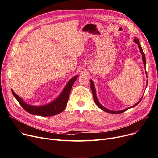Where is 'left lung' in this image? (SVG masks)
I'll return each mask as SVG.
<instances>
[{"label":"left lung","instance_id":"obj_1","mask_svg":"<svg viewBox=\"0 0 158 158\" xmlns=\"http://www.w3.org/2000/svg\"><path fill=\"white\" fill-rule=\"evenodd\" d=\"M134 41H135V42L136 44H137V45H138V48H139V51H140V52H141V54H142V60H143V62L144 65H145V64H146L145 56V54H144V52H143V49H142V47H141V45H140L139 41V40H138L137 38H135ZM146 74H147V72H146ZM90 86H91V89H92V93H93V97H94V101H95V104H97V106L100 109L102 110L103 111H106V112H107V113H109L118 114V113H122L125 112V111H127V110L131 108V107H133L136 106V105H138V104L139 103V102L141 101V100H142V97H142V98H141L140 100H139L136 104H135L134 106H131V107H128V108H126V109H125V110H121V111H111V110H108V109L106 108V107H104L101 104V103L99 102V101H98V98H97V95H96V90H95V86H94V82L92 81V80H90Z\"/></svg>","mask_w":158,"mask_h":158}]
</instances>
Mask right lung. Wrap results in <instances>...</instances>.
Here are the masks:
<instances>
[{
  "instance_id": "add662e5",
  "label": "right lung",
  "mask_w": 158,
  "mask_h": 158,
  "mask_svg": "<svg viewBox=\"0 0 158 158\" xmlns=\"http://www.w3.org/2000/svg\"><path fill=\"white\" fill-rule=\"evenodd\" d=\"M78 76H76L73 77L68 82L61 94L54 101L44 106H35L27 104V103H25L22 98L16 95L13 89H11V92L19 103L27 112L34 115L41 116V117H51V116L59 114L64 110L67 104L72 87Z\"/></svg>"
}]
</instances>
